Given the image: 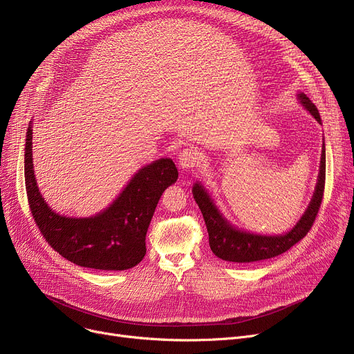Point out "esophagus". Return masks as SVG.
Instances as JSON below:
<instances>
[{
    "mask_svg": "<svg viewBox=\"0 0 354 354\" xmlns=\"http://www.w3.org/2000/svg\"><path fill=\"white\" fill-rule=\"evenodd\" d=\"M178 162L182 169H192V167L198 166L201 162V153L195 147H187L179 153Z\"/></svg>",
    "mask_w": 354,
    "mask_h": 354,
    "instance_id": "obj_1",
    "label": "esophagus"
}]
</instances>
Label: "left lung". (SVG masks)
<instances>
[{
    "label": "left lung",
    "mask_w": 354,
    "mask_h": 354,
    "mask_svg": "<svg viewBox=\"0 0 354 354\" xmlns=\"http://www.w3.org/2000/svg\"><path fill=\"white\" fill-rule=\"evenodd\" d=\"M299 99L301 104L310 111V115L322 123L320 113L317 107L311 103V100L300 93ZM324 183H326V149L323 143L322 151V160H320V172L317 185H315V191L310 205L301 219L297 222V225L291 231L283 235H255L245 231H239L230 225V222L222 216L215 207V203L203 189L201 183L194 185V199L196 201L198 207L202 212L203 219H205V225L209 235V247L212 252L230 263H255L261 261V259H268L272 257L280 255L295 245L299 241H301L307 232L311 230L315 216L319 214L323 195H324Z\"/></svg>",
    "instance_id": "8db88e82"
}]
</instances>
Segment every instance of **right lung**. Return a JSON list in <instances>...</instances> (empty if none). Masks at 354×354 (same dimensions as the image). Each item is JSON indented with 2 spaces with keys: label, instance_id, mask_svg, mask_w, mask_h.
I'll list each match as a JSON object with an SVG mask.
<instances>
[{
  "label": "right lung",
  "instance_id": "1",
  "mask_svg": "<svg viewBox=\"0 0 354 354\" xmlns=\"http://www.w3.org/2000/svg\"><path fill=\"white\" fill-rule=\"evenodd\" d=\"M31 146L30 124L24 155L26 191L32 219L50 247L80 267L123 271L138 266L146 254V232L159 198L178 179L172 159L163 158L142 167L103 212L67 218L55 214L39 192Z\"/></svg>",
  "mask_w": 354,
  "mask_h": 354
}]
</instances>
